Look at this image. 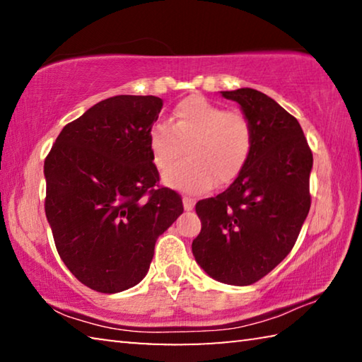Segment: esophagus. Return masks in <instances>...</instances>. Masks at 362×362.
I'll return each instance as SVG.
<instances>
[{"mask_svg":"<svg viewBox=\"0 0 362 362\" xmlns=\"http://www.w3.org/2000/svg\"><path fill=\"white\" fill-rule=\"evenodd\" d=\"M183 207H185V211H192L194 207V199L188 198V196H183Z\"/></svg>","mask_w":362,"mask_h":362,"instance_id":"1","label":"esophagus"}]
</instances>
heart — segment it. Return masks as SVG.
<instances>
[{
    "mask_svg": "<svg viewBox=\"0 0 362 362\" xmlns=\"http://www.w3.org/2000/svg\"><path fill=\"white\" fill-rule=\"evenodd\" d=\"M254 144L252 126L243 113L226 112L201 95L177 103L173 124L158 121L148 134L151 159L166 170L183 155L187 161L164 174V183L183 192H204L235 180L246 166Z\"/></svg>",
    "mask_w": 362,
    "mask_h": 362,
    "instance_id": "obj_1",
    "label": "heart"
}]
</instances>
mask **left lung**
<instances>
[{"label": "left lung", "mask_w": 362, "mask_h": 362, "mask_svg": "<svg viewBox=\"0 0 362 362\" xmlns=\"http://www.w3.org/2000/svg\"><path fill=\"white\" fill-rule=\"evenodd\" d=\"M252 126L246 166L216 198L196 203L201 233L192 250L220 283L249 286L291 252L308 216L313 153L298 121L260 90H222Z\"/></svg>", "instance_id": "8db88e82"}]
</instances>
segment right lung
Segmentation results:
<instances>
[{
	"label": "right lung",
	"mask_w": 362,
	"mask_h": 362,
	"mask_svg": "<svg viewBox=\"0 0 362 362\" xmlns=\"http://www.w3.org/2000/svg\"><path fill=\"white\" fill-rule=\"evenodd\" d=\"M155 95H115L66 124L45 161V211L57 252L78 281L116 293L148 273L155 244L183 212L159 187L148 134Z\"/></svg>",
	"instance_id": "add662e5"
}]
</instances>
